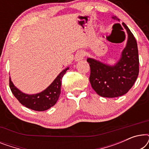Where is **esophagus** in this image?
<instances>
[{"label":"esophagus","instance_id":"esophagus-1","mask_svg":"<svg viewBox=\"0 0 149 149\" xmlns=\"http://www.w3.org/2000/svg\"><path fill=\"white\" fill-rule=\"evenodd\" d=\"M85 57V53L83 52V51H80V52H77L76 54V56H75V60L76 61H79L83 60V58Z\"/></svg>","mask_w":149,"mask_h":149}]
</instances>
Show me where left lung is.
Instances as JSON below:
<instances>
[{
    "label": "left lung",
    "mask_w": 149,
    "mask_h": 149,
    "mask_svg": "<svg viewBox=\"0 0 149 149\" xmlns=\"http://www.w3.org/2000/svg\"><path fill=\"white\" fill-rule=\"evenodd\" d=\"M112 18L119 21L113 16ZM127 33V41L119 60L113 66L93 58H87L90 66L89 81L94 91L105 97L121 96L128 92L137 79L139 73V57L136 38L123 23Z\"/></svg>",
    "instance_id": "left-lung-1"
}]
</instances>
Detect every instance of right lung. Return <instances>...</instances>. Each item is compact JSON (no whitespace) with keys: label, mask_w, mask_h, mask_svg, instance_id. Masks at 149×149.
<instances>
[{"label":"right lung","mask_w":149,"mask_h":149,"mask_svg":"<svg viewBox=\"0 0 149 149\" xmlns=\"http://www.w3.org/2000/svg\"><path fill=\"white\" fill-rule=\"evenodd\" d=\"M68 69L69 68H65L58 74L47 88L36 94L29 95L22 92L15 87L11 78H9L10 89L14 96L24 107L36 111H46L56 104L58 101L61 93L62 77Z\"/></svg>","instance_id":"1"}]
</instances>
